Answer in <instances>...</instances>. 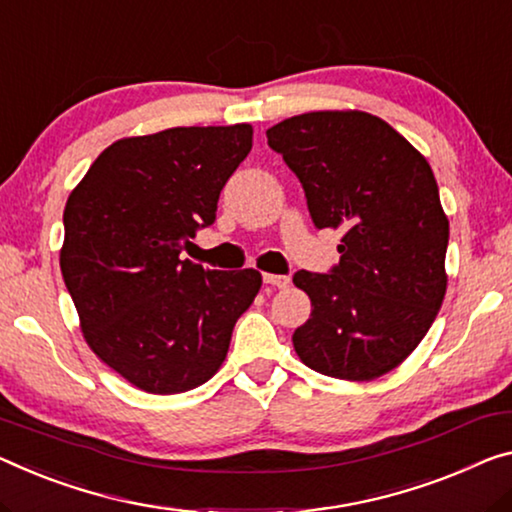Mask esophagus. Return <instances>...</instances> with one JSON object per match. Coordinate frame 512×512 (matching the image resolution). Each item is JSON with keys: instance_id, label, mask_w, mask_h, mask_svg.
Wrapping results in <instances>:
<instances>
[{"instance_id": "1", "label": "esophagus", "mask_w": 512, "mask_h": 512, "mask_svg": "<svg viewBox=\"0 0 512 512\" xmlns=\"http://www.w3.org/2000/svg\"><path fill=\"white\" fill-rule=\"evenodd\" d=\"M263 281L267 283V286H274V288L290 286V277H286V274H263Z\"/></svg>"}]
</instances>
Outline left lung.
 <instances>
[{
  "label": "left lung",
  "mask_w": 512,
  "mask_h": 512,
  "mask_svg": "<svg viewBox=\"0 0 512 512\" xmlns=\"http://www.w3.org/2000/svg\"><path fill=\"white\" fill-rule=\"evenodd\" d=\"M300 178L316 229H341V261L295 272L311 318L297 357L322 375L364 382L389 373L428 334L446 295L448 219L430 164L366 112H309L267 130Z\"/></svg>",
  "instance_id": "left-lung-1"
}]
</instances>
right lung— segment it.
I'll use <instances>...</instances> for the list:
<instances>
[{"mask_svg": "<svg viewBox=\"0 0 512 512\" xmlns=\"http://www.w3.org/2000/svg\"><path fill=\"white\" fill-rule=\"evenodd\" d=\"M251 135L238 123L119 139L68 196L59 263L84 338L141 391L167 396L208 382L261 290L251 267L203 270L180 258L215 222Z\"/></svg>", "mask_w": 512, "mask_h": 512, "instance_id": "right-lung-1", "label": "right lung"}]
</instances>
